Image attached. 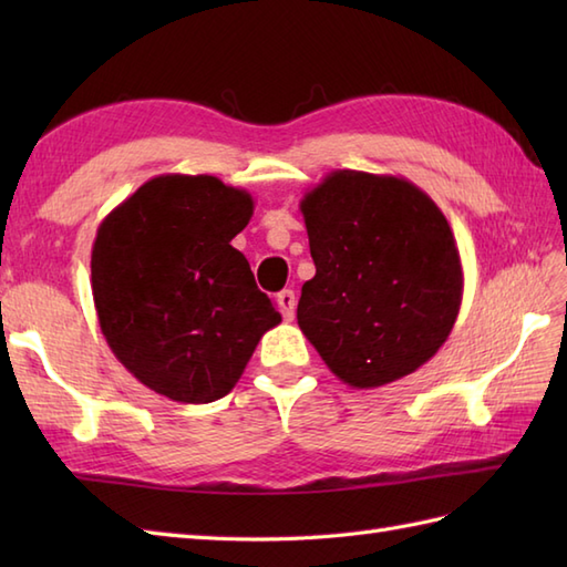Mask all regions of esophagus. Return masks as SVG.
Listing matches in <instances>:
<instances>
[{"label": "esophagus", "mask_w": 567, "mask_h": 567, "mask_svg": "<svg viewBox=\"0 0 567 567\" xmlns=\"http://www.w3.org/2000/svg\"><path fill=\"white\" fill-rule=\"evenodd\" d=\"M277 307H280L285 321H292L295 319V307H297V299L292 290H282L277 295Z\"/></svg>", "instance_id": "1"}]
</instances>
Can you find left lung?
Segmentation results:
<instances>
[{
    "label": "left lung",
    "instance_id": "obj_1",
    "mask_svg": "<svg viewBox=\"0 0 567 567\" xmlns=\"http://www.w3.org/2000/svg\"><path fill=\"white\" fill-rule=\"evenodd\" d=\"M299 209L317 275L297 323L333 375L372 390L436 355L463 302L461 252L436 202L404 177L333 171Z\"/></svg>",
    "mask_w": 567,
    "mask_h": 567
}]
</instances>
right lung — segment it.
I'll return each mask as SVG.
<instances>
[{"instance_id": "1", "label": "right lung", "mask_w": 567, "mask_h": 567, "mask_svg": "<svg viewBox=\"0 0 567 567\" xmlns=\"http://www.w3.org/2000/svg\"><path fill=\"white\" fill-rule=\"evenodd\" d=\"M252 209L246 189L173 173L143 183L97 228L100 329L118 363L167 400H221L262 333L282 321L231 246Z\"/></svg>"}]
</instances>
